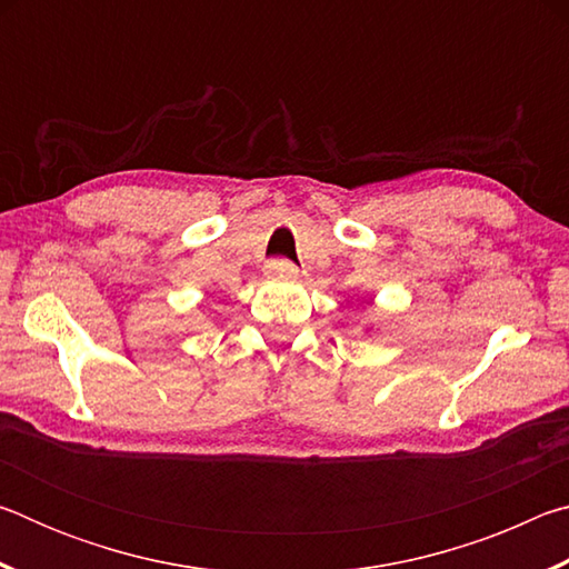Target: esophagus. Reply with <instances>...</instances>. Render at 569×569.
I'll return each instance as SVG.
<instances>
[{
	"label": "esophagus",
	"mask_w": 569,
	"mask_h": 569,
	"mask_svg": "<svg viewBox=\"0 0 569 569\" xmlns=\"http://www.w3.org/2000/svg\"><path fill=\"white\" fill-rule=\"evenodd\" d=\"M266 271L271 276H293L298 268L293 261H288V258H273V261L266 263Z\"/></svg>",
	"instance_id": "obj_1"
}]
</instances>
